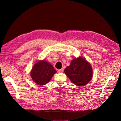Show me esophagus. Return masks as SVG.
I'll return each mask as SVG.
<instances>
[{
	"instance_id": "1",
	"label": "esophagus",
	"mask_w": 121,
	"mask_h": 121,
	"mask_svg": "<svg viewBox=\"0 0 121 121\" xmlns=\"http://www.w3.org/2000/svg\"><path fill=\"white\" fill-rule=\"evenodd\" d=\"M58 72H59V73H63V71H64V69L62 68V69H58Z\"/></svg>"
}]
</instances>
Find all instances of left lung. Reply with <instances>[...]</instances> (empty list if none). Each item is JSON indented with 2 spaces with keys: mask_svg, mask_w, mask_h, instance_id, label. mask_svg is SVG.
Masks as SVG:
<instances>
[{
  "mask_svg": "<svg viewBox=\"0 0 121 121\" xmlns=\"http://www.w3.org/2000/svg\"><path fill=\"white\" fill-rule=\"evenodd\" d=\"M64 73L73 83L77 86H83L89 83L93 76L91 65L85 58L79 57L72 60Z\"/></svg>",
  "mask_w": 121,
  "mask_h": 121,
  "instance_id": "obj_1",
  "label": "left lung"
}]
</instances>
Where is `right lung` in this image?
<instances>
[{
  "mask_svg": "<svg viewBox=\"0 0 121 121\" xmlns=\"http://www.w3.org/2000/svg\"><path fill=\"white\" fill-rule=\"evenodd\" d=\"M56 71L53 66L44 60L38 61L32 69L30 75L33 81L38 85H44L52 79Z\"/></svg>",
  "mask_w": 121,
  "mask_h": 121,
  "instance_id": "1",
  "label": "right lung"
}]
</instances>
